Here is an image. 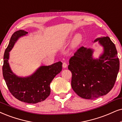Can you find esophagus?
<instances>
[{
    "instance_id": "obj_1",
    "label": "esophagus",
    "mask_w": 122,
    "mask_h": 122,
    "mask_svg": "<svg viewBox=\"0 0 122 122\" xmlns=\"http://www.w3.org/2000/svg\"><path fill=\"white\" fill-rule=\"evenodd\" d=\"M67 65L66 62L63 63V64H62V67H64V68H66V67H67Z\"/></svg>"
}]
</instances>
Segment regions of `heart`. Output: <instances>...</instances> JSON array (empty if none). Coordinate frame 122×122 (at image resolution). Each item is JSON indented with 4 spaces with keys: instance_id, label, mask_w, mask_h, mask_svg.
I'll use <instances>...</instances> for the list:
<instances>
[{
    "instance_id": "obj_1",
    "label": "heart",
    "mask_w": 122,
    "mask_h": 122,
    "mask_svg": "<svg viewBox=\"0 0 122 122\" xmlns=\"http://www.w3.org/2000/svg\"><path fill=\"white\" fill-rule=\"evenodd\" d=\"M83 37L81 34H76L75 35L71 41V46L72 47L74 48L76 47L81 44V41H82Z\"/></svg>"
}]
</instances>
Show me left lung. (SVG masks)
Wrapping results in <instances>:
<instances>
[{
	"label": "left lung",
	"instance_id": "obj_1",
	"mask_svg": "<svg viewBox=\"0 0 122 122\" xmlns=\"http://www.w3.org/2000/svg\"><path fill=\"white\" fill-rule=\"evenodd\" d=\"M104 48L98 59L92 57L93 50L81 47L69 60L72 73L71 87L81 98L93 100L112 90L119 70V60L115 44L108 36L97 38Z\"/></svg>",
	"mask_w": 122,
	"mask_h": 122
}]
</instances>
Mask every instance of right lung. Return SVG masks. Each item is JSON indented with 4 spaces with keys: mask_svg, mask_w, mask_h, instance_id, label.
Returning <instances> with one entry per match:
<instances>
[{
    "mask_svg": "<svg viewBox=\"0 0 122 122\" xmlns=\"http://www.w3.org/2000/svg\"><path fill=\"white\" fill-rule=\"evenodd\" d=\"M27 33L20 30L12 35L4 52L3 75L8 88L15 98L22 102L36 104L44 101L50 96L51 82L62 70V63L59 61L50 66H41L27 77H19L15 75L12 71L8 62L9 52L18 38Z\"/></svg>",
    "mask_w": 122,
    "mask_h": 122,
    "instance_id": "1",
    "label": "right lung"
}]
</instances>
